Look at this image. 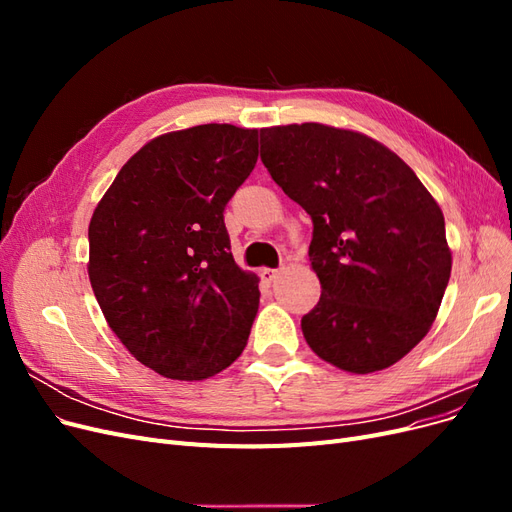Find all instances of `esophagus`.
Here are the masks:
<instances>
[{"label": "esophagus", "instance_id": "obj_1", "mask_svg": "<svg viewBox=\"0 0 512 512\" xmlns=\"http://www.w3.org/2000/svg\"><path fill=\"white\" fill-rule=\"evenodd\" d=\"M277 275H280V271H277V269H262V271H260V277H262V280H265L267 284L275 282Z\"/></svg>", "mask_w": 512, "mask_h": 512}]
</instances>
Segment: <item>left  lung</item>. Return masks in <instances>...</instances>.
<instances>
[{
  "label": "left lung",
  "instance_id": "8db88e82",
  "mask_svg": "<svg viewBox=\"0 0 512 512\" xmlns=\"http://www.w3.org/2000/svg\"><path fill=\"white\" fill-rule=\"evenodd\" d=\"M260 160L314 224L322 292L301 318L309 348L352 374L404 359L451 277L444 215L421 179L374 138L322 123L260 130Z\"/></svg>",
  "mask_w": 512,
  "mask_h": 512
}]
</instances>
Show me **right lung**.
Returning a JSON list of instances; mask_svg holds the SVG:
<instances>
[{
    "label": "right lung",
    "mask_w": 512,
    "mask_h": 512,
    "mask_svg": "<svg viewBox=\"0 0 512 512\" xmlns=\"http://www.w3.org/2000/svg\"><path fill=\"white\" fill-rule=\"evenodd\" d=\"M258 160V130L205 123L153 138L89 222V282L136 361L205 380L239 359L258 277L230 254L224 209Z\"/></svg>",
    "instance_id": "obj_1"
}]
</instances>
